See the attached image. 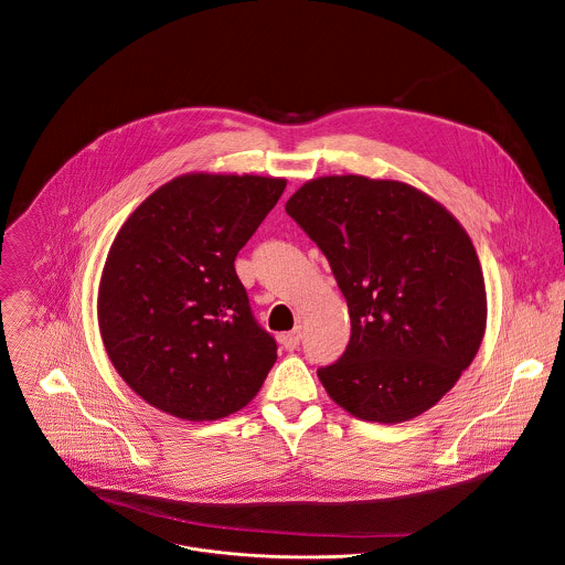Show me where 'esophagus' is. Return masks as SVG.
<instances>
[{"label":"esophagus","instance_id":"esophagus-1","mask_svg":"<svg viewBox=\"0 0 565 565\" xmlns=\"http://www.w3.org/2000/svg\"><path fill=\"white\" fill-rule=\"evenodd\" d=\"M279 342L284 344V349L295 351V349L299 347V342H301V327H297V329H292V331H288V333H281V335H279Z\"/></svg>","mask_w":565,"mask_h":565}]
</instances>
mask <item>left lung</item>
I'll use <instances>...</instances> for the list:
<instances>
[{"label": "left lung", "mask_w": 565, "mask_h": 565, "mask_svg": "<svg viewBox=\"0 0 565 565\" xmlns=\"http://www.w3.org/2000/svg\"><path fill=\"white\" fill-rule=\"evenodd\" d=\"M286 212L327 255L349 306V347L318 371L331 401L381 425L429 412L486 335V279L468 232L427 192L364 175L313 178Z\"/></svg>", "instance_id": "obj_1"}]
</instances>
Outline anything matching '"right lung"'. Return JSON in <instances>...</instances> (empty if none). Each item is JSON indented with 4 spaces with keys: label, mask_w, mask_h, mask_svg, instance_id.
<instances>
[{
    "label": "right lung",
    "mask_w": 565,
    "mask_h": 565,
    "mask_svg": "<svg viewBox=\"0 0 565 565\" xmlns=\"http://www.w3.org/2000/svg\"><path fill=\"white\" fill-rule=\"evenodd\" d=\"M284 178L186 173L153 190L119 230L97 290L104 349L151 407L205 423L252 403L277 360L234 259Z\"/></svg>",
    "instance_id": "obj_1"
}]
</instances>
